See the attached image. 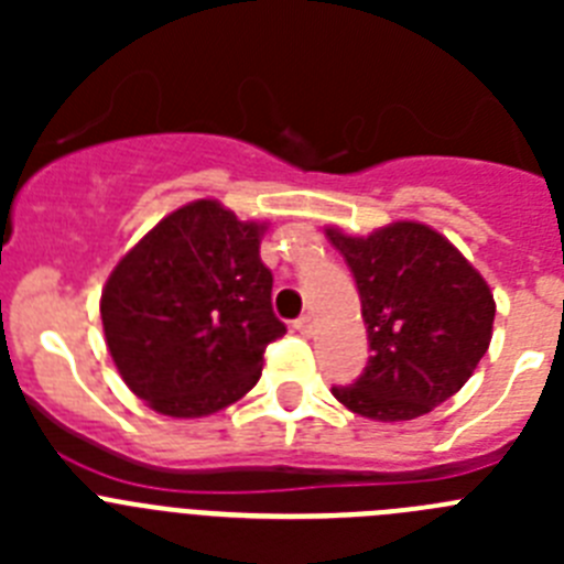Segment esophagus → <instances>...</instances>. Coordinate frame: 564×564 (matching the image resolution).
Segmentation results:
<instances>
[{
    "label": "esophagus",
    "mask_w": 564,
    "mask_h": 564,
    "mask_svg": "<svg viewBox=\"0 0 564 564\" xmlns=\"http://www.w3.org/2000/svg\"><path fill=\"white\" fill-rule=\"evenodd\" d=\"M293 327H296V330L302 333V336H313V327H316V322H313L311 313H305V316L296 318V325H293Z\"/></svg>",
    "instance_id": "obj_1"
}]
</instances>
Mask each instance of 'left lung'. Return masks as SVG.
I'll use <instances>...</instances> for the list:
<instances>
[{
    "label": "left lung",
    "mask_w": 564,
    "mask_h": 564,
    "mask_svg": "<svg viewBox=\"0 0 564 564\" xmlns=\"http://www.w3.org/2000/svg\"><path fill=\"white\" fill-rule=\"evenodd\" d=\"M361 296L370 361L333 395L372 421H412L455 395L486 356L495 296L449 239L401 220L370 237L327 228Z\"/></svg>",
    "instance_id": "left-lung-1"
}]
</instances>
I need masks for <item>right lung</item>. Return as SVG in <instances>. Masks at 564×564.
<instances>
[{
	"mask_svg": "<svg viewBox=\"0 0 564 564\" xmlns=\"http://www.w3.org/2000/svg\"><path fill=\"white\" fill-rule=\"evenodd\" d=\"M265 223L217 200L163 217L109 273L101 322L109 356L134 395L169 417H203L239 401L262 356L285 336L259 259Z\"/></svg>",
	"mask_w": 564,
	"mask_h": 564,
	"instance_id": "add662e5",
	"label": "right lung"
}]
</instances>
